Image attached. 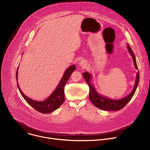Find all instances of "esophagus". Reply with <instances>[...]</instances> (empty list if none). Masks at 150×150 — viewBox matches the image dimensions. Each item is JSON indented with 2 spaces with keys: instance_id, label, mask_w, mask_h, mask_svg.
I'll use <instances>...</instances> for the list:
<instances>
[{
  "instance_id": "esophagus-1",
  "label": "esophagus",
  "mask_w": 150,
  "mask_h": 150,
  "mask_svg": "<svg viewBox=\"0 0 150 150\" xmlns=\"http://www.w3.org/2000/svg\"><path fill=\"white\" fill-rule=\"evenodd\" d=\"M79 65L80 67H82V68H85V67H86V66L87 65V63H86V62L85 60L82 59V60L80 61V62H79Z\"/></svg>"
}]
</instances>
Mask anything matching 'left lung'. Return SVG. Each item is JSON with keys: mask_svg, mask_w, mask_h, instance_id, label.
I'll list each match as a JSON object with an SVG mask.
<instances>
[{"mask_svg": "<svg viewBox=\"0 0 150 150\" xmlns=\"http://www.w3.org/2000/svg\"><path fill=\"white\" fill-rule=\"evenodd\" d=\"M127 48H128L129 53L130 54L131 57L132 58L135 68V69H138V67L137 65L135 55L134 54L132 49H131L130 46L128 44H127ZM82 75L84 77L89 88V98L90 99L91 101L96 107L99 109H101L103 110H106V111H119L122 108H124L127 104V103L131 100V99L132 98L133 95H134L137 87L138 86V84L139 82V71H138L137 74L135 85L134 86V88L132 92L128 95L124 97V98H122L120 99H111L108 98V97L102 96L101 95L99 94L96 91V89L93 87V85L91 83L92 75L89 72H83L82 74Z\"/></svg>", "mask_w": 150, "mask_h": 150, "instance_id": "obj_1", "label": "left lung"}]
</instances>
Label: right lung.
I'll return each instance as SVG.
<instances>
[{"label": "right lung", "instance_id": "right-lung-1", "mask_svg": "<svg viewBox=\"0 0 150 150\" xmlns=\"http://www.w3.org/2000/svg\"><path fill=\"white\" fill-rule=\"evenodd\" d=\"M76 67L73 65L69 67L65 72L62 79L57 87L54 92L50 95L46 99L42 101H37L33 100L30 98L26 96L20 89L18 82V88L25 101L34 109L43 114H48L57 110L65 101L64 89L65 86L70 78L71 74L75 71ZM18 68L16 71V80L18 81Z\"/></svg>", "mask_w": 150, "mask_h": 150}]
</instances>
